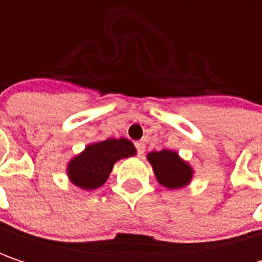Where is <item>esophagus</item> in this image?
<instances>
[{
    "instance_id": "34e87169",
    "label": "esophagus",
    "mask_w": 262,
    "mask_h": 262,
    "mask_svg": "<svg viewBox=\"0 0 262 262\" xmlns=\"http://www.w3.org/2000/svg\"><path fill=\"white\" fill-rule=\"evenodd\" d=\"M135 147H136V150H138V155L142 156L144 151H145V144H144L142 141H138V142H135Z\"/></svg>"
}]
</instances>
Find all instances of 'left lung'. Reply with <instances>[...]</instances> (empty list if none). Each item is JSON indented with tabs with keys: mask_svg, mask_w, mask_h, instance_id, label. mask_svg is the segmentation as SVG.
I'll return each mask as SVG.
<instances>
[{
	"mask_svg": "<svg viewBox=\"0 0 262 262\" xmlns=\"http://www.w3.org/2000/svg\"><path fill=\"white\" fill-rule=\"evenodd\" d=\"M147 161L153 167L156 181L168 189L183 188L192 179V167L183 161L178 151L165 148L161 151H150Z\"/></svg>",
	"mask_w": 262,
	"mask_h": 262,
	"instance_id": "1",
	"label": "left lung"
}]
</instances>
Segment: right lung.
Wrapping results in <instances>:
<instances>
[{
    "label": "right lung",
    "mask_w": 262,
    "mask_h": 262,
    "mask_svg": "<svg viewBox=\"0 0 262 262\" xmlns=\"http://www.w3.org/2000/svg\"><path fill=\"white\" fill-rule=\"evenodd\" d=\"M135 155L136 148L127 138L92 142L68 162L67 174L71 183L81 189H97L107 181L115 162Z\"/></svg>",
    "instance_id": "obj_1"
}]
</instances>
